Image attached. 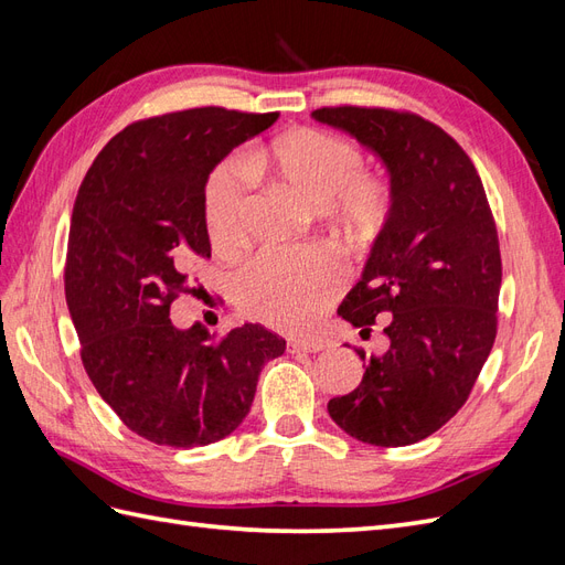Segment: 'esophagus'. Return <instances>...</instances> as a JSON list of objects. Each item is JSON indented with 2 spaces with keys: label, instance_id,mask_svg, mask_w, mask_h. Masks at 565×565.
Returning a JSON list of instances; mask_svg holds the SVG:
<instances>
[{
  "label": "esophagus",
  "instance_id": "34e87169",
  "mask_svg": "<svg viewBox=\"0 0 565 565\" xmlns=\"http://www.w3.org/2000/svg\"><path fill=\"white\" fill-rule=\"evenodd\" d=\"M322 349V344L318 339H306V341H301V339H289L287 341V351L289 353H299V351H303V353H316V351H320Z\"/></svg>",
  "mask_w": 565,
  "mask_h": 565
}]
</instances>
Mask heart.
I'll return each mask as SVG.
<instances>
[{
  "label": "heart",
  "mask_w": 565,
  "mask_h": 565,
  "mask_svg": "<svg viewBox=\"0 0 565 565\" xmlns=\"http://www.w3.org/2000/svg\"><path fill=\"white\" fill-rule=\"evenodd\" d=\"M264 174L324 210L351 235L377 231L391 210L388 185L363 177L361 148L328 131L297 129L214 169L204 188V218L214 247L233 252L245 243L254 179ZM337 285V266L324 254L264 252L237 276L235 299L252 320L303 332L332 301Z\"/></svg>",
  "instance_id": "heart-1"
}]
</instances>
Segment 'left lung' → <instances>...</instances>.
<instances>
[{
    "label": "left lung",
    "mask_w": 565,
    "mask_h": 565,
    "mask_svg": "<svg viewBox=\"0 0 565 565\" xmlns=\"http://www.w3.org/2000/svg\"><path fill=\"white\" fill-rule=\"evenodd\" d=\"M311 117L374 152L391 183V210L363 276L337 309L361 330L386 316L388 349L358 351L363 380L328 413L370 446H413L467 403L494 344L498 228L473 162L429 119L358 106Z\"/></svg>",
    "instance_id": "obj_1"
}]
</instances>
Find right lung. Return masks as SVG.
I'll return each mask as SVG.
<instances>
[{
  "instance_id": "right-lung-1",
  "label": "right lung",
  "mask_w": 565,
  "mask_h": 565,
  "mask_svg": "<svg viewBox=\"0 0 565 565\" xmlns=\"http://www.w3.org/2000/svg\"><path fill=\"white\" fill-rule=\"evenodd\" d=\"M278 113L191 108L125 127L98 152L73 207L65 301L92 384L125 426L172 448L210 446L247 417L285 339L245 322L214 341L169 318L185 270L212 256L204 185ZM195 292V289H193Z\"/></svg>"
}]
</instances>
